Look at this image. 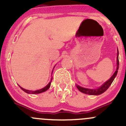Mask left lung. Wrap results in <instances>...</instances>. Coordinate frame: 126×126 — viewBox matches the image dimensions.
Segmentation results:
<instances>
[{
    "label": "left lung",
    "mask_w": 126,
    "mask_h": 126,
    "mask_svg": "<svg viewBox=\"0 0 126 126\" xmlns=\"http://www.w3.org/2000/svg\"><path fill=\"white\" fill-rule=\"evenodd\" d=\"M118 56H119V52H118V53H117L116 70L114 72V74H113V76H112L108 80H107L105 82L103 83L100 87H98L97 89H88V88H84L82 87L79 86L78 84H76V87L78 89V90L80 92H81L84 93V94L90 95H100V94L104 93L109 88V87L110 86L111 84H112L113 81L114 80V78H116V76L117 75L118 69H119V58H118Z\"/></svg>",
    "instance_id": "8db88e82"
}]
</instances>
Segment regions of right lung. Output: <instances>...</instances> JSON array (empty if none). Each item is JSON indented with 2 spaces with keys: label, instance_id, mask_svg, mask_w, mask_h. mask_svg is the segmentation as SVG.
I'll list each match as a JSON object with an SVG mask.
<instances>
[{
  "label": "right lung",
  "instance_id": "1",
  "mask_svg": "<svg viewBox=\"0 0 126 126\" xmlns=\"http://www.w3.org/2000/svg\"><path fill=\"white\" fill-rule=\"evenodd\" d=\"M55 67V66H54V68ZM54 68H53V69H54ZM53 70H52V73H53ZM52 79H51V80L50 81V82L48 83V84H47V85H46V87H44V88H42V89H39V90H26V89H24V88L21 87V86L19 87L21 88V89H22V90H23L24 92H25L26 93H27V94H41V93H42L46 91V90H48V89L50 88V84H51V82H52Z\"/></svg>",
  "mask_w": 126,
  "mask_h": 126
}]
</instances>
